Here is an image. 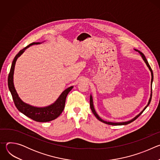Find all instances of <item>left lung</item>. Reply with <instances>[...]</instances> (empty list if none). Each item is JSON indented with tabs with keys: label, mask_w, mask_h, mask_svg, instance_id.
<instances>
[{
	"label": "left lung",
	"mask_w": 160,
	"mask_h": 160,
	"mask_svg": "<svg viewBox=\"0 0 160 160\" xmlns=\"http://www.w3.org/2000/svg\"><path fill=\"white\" fill-rule=\"evenodd\" d=\"M134 50H135V51H137V52H138L140 54V55L141 56L142 59L144 60V61L145 63L146 64L147 66L149 68V70H150V72H151V95H150L149 100V101H148V103L147 106L143 109V110L139 114V115H138L136 117H134L133 118H132V120H129V121H127V122H107V121H105V120H102V119L101 117H99V116L98 115V113L96 112V110H95V109H94V107L93 99H92V95H90V106L91 110H92L93 114L95 115V117L97 118V119H98L99 121H101V122H103V123H106V124H108V125H127V124H128V123H130L131 122H133L134 120H135L137 118H138L141 115V114L143 112V111L146 109V108L149 105V104H150V102H151V98H152V81H153V73H152L151 68L150 67V66H149V63H148V61H147V59H146L145 56L144 55V54H143L142 52H141V51H139V50H138V49H134Z\"/></svg>",
	"instance_id": "obj_1"
}]
</instances>
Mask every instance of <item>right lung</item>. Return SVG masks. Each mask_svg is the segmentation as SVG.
Returning <instances> with one entry per match:
<instances>
[{
	"mask_svg": "<svg viewBox=\"0 0 160 160\" xmlns=\"http://www.w3.org/2000/svg\"><path fill=\"white\" fill-rule=\"evenodd\" d=\"M40 42H33L24 49L21 50L15 56L12 62L10 72L8 76V87L12 97L14 104L17 109L22 114H24L27 117L32 119L34 121L38 122H50L57 118L62 112L66 102L67 95L73 88V86H71L64 90L58 99L52 104L46 107H35L22 101L19 97L15 89L13 82V76L14 72V67L17 59L25 51L30 47L32 45L40 44Z\"/></svg>",
	"mask_w": 160,
	"mask_h": 160,
	"instance_id": "right-lung-1",
	"label": "right lung"
}]
</instances>
